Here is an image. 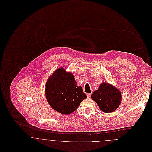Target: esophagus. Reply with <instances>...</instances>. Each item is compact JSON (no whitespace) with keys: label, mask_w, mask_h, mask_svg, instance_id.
<instances>
[{"label":"esophagus","mask_w":152,"mask_h":152,"mask_svg":"<svg viewBox=\"0 0 152 152\" xmlns=\"http://www.w3.org/2000/svg\"><path fill=\"white\" fill-rule=\"evenodd\" d=\"M87 95L88 98H90L91 96V93H87Z\"/></svg>","instance_id":"esophagus-1"}]
</instances>
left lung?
Instances as JSON below:
<instances>
[{"label":"left lung","instance_id":"obj_1","mask_svg":"<svg viewBox=\"0 0 152 152\" xmlns=\"http://www.w3.org/2000/svg\"><path fill=\"white\" fill-rule=\"evenodd\" d=\"M91 98L96 102L101 110L110 113L119 108L122 95L119 89L108 83H103L92 93Z\"/></svg>","mask_w":152,"mask_h":152}]
</instances>
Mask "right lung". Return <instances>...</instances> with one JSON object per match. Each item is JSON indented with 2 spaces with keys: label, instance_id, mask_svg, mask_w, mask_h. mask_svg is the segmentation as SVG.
Listing matches in <instances>:
<instances>
[{
  "label": "right lung",
  "instance_id": "add662e5",
  "mask_svg": "<svg viewBox=\"0 0 152 152\" xmlns=\"http://www.w3.org/2000/svg\"><path fill=\"white\" fill-rule=\"evenodd\" d=\"M45 95L48 104L57 112L69 115L87 98L83 88L77 86L73 74L63 67L56 69L45 84Z\"/></svg>",
  "mask_w": 152,
  "mask_h": 152
}]
</instances>
